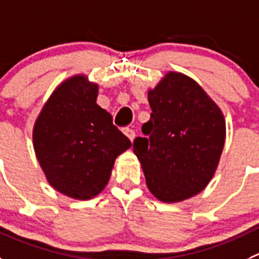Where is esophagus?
<instances>
[{"instance_id":"1","label":"esophagus","mask_w":259,"mask_h":259,"mask_svg":"<svg viewBox=\"0 0 259 259\" xmlns=\"http://www.w3.org/2000/svg\"><path fill=\"white\" fill-rule=\"evenodd\" d=\"M124 133H125V135H126L127 138H129L130 141H134L135 139V132L133 129H129V127H127V129H125L124 130Z\"/></svg>"}]
</instances>
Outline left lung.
I'll return each mask as SVG.
<instances>
[{
	"mask_svg": "<svg viewBox=\"0 0 259 259\" xmlns=\"http://www.w3.org/2000/svg\"><path fill=\"white\" fill-rule=\"evenodd\" d=\"M152 108L144 138L133 151L142 163L152 194L165 203L192 198L214 175L226 137L219 106L202 87L181 72L170 71L148 92Z\"/></svg>",
	"mask_w": 259,
	"mask_h": 259,
	"instance_id": "8db88e82",
	"label": "left lung"
}]
</instances>
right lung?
<instances>
[{
  "instance_id": "1",
  "label": "right lung",
  "mask_w": 259,
  "mask_h": 259,
  "mask_svg": "<svg viewBox=\"0 0 259 259\" xmlns=\"http://www.w3.org/2000/svg\"><path fill=\"white\" fill-rule=\"evenodd\" d=\"M98 85L75 75L51 94L35 120L33 146L48 183L57 192L87 200L110 180L118 154L132 142L97 105Z\"/></svg>"
}]
</instances>
